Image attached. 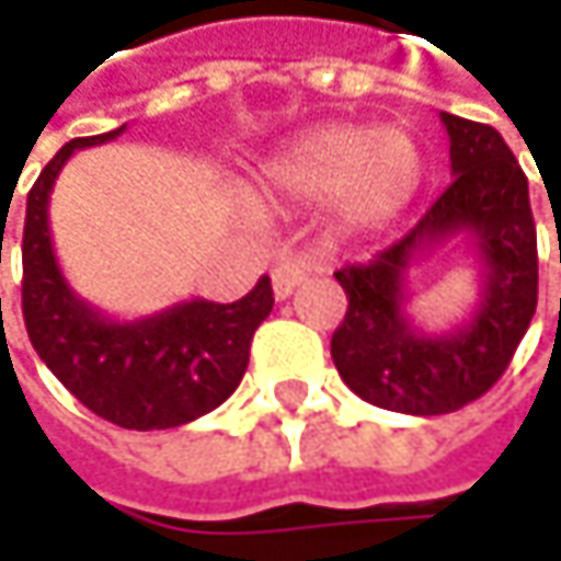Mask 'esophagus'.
<instances>
[{
  "label": "esophagus",
  "instance_id": "1",
  "mask_svg": "<svg viewBox=\"0 0 561 561\" xmlns=\"http://www.w3.org/2000/svg\"><path fill=\"white\" fill-rule=\"evenodd\" d=\"M305 279H308V266L305 263H279L273 270V295L282 301V298H288Z\"/></svg>",
  "mask_w": 561,
  "mask_h": 561
}]
</instances>
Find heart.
I'll return each instance as SVG.
<instances>
[{"mask_svg": "<svg viewBox=\"0 0 561 561\" xmlns=\"http://www.w3.org/2000/svg\"><path fill=\"white\" fill-rule=\"evenodd\" d=\"M422 149L392 126L331 123L301 133L263 162L260 181L282 201L328 197L341 230H377L396 220L422 187Z\"/></svg>", "mask_w": 561, "mask_h": 561, "instance_id": "1", "label": "heart"}]
</instances>
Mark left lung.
Segmentation results:
<instances>
[{
    "instance_id": "1",
    "label": "left lung",
    "mask_w": 561,
    "mask_h": 561,
    "mask_svg": "<svg viewBox=\"0 0 561 561\" xmlns=\"http://www.w3.org/2000/svg\"><path fill=\"white\" fill-rule=\"evenodd\" d=\"M451 184L425 217L370 263L337 270L347 314L331 337L341 380L360 399L405 415H442L481 399L501 377L536 314V224L529 184L494 126L442 113ZM465 239L482 291L451 332H422L408 307V270Z\"/></svg>"
}]
</instances>
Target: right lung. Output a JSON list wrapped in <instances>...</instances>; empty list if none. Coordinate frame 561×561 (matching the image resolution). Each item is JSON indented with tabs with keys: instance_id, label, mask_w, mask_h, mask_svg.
<instances>
[{
	"instance_id": "1",
	"label": "right lung",
	"mask_w": 561,
	"mask_h": 561,
	"mask_svg": "<svg viewBox=\"0 0 561 561\" xmlns=\"http://www.w3.org/2000/svg\"><path fill=\"white\" fill-rule=\"evenodd\" d=\"M123 129L70 139L28 191L22 314L45 367L90 412L136 432L178 428L207 415L240 387L250 341L273 311V285L263 276L240 301L187 298L136 321L110 318L70 288L51 243V191L77 149L103 146Z\"/></svg>"
}]
</instances>
